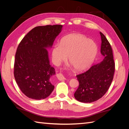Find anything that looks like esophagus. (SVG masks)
I'll list each match as a JSON object with an SVG mask.
<instances>
[{
	"instance_id": "obj_1",
	"label": "esophagus",
	"mask_w": 129,
	"mask_h": 129,
	"mask_svg": "<svg viewBox=\"0 0 129 129\" xmlns=\"http://www.w3.org/2000/svg\"><path fill=\"white\" fill-rule=\"evenodd\" d=\"M57 79L59 80H66V79L65 78V77L62 75L61 73H58V74H57L56 75Z\"/></svg>"
}]
</instances>
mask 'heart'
I'll return each instance as SVG.
<instances>
[{
	"label": "heart",
	"mask_w": 129,
	"mask_h": 129,
	"mask_svg": "<svg viewBox=\"0 0 129 129\" xmlns=\"http://www.w3.org/2000/svg\"><path fill=\"white\" fill-rule=\"evenodd\" d=\"M97 52L96 43L83 35L73 34L62 38L60 44L54 46L52 55L55 64L64 61L68 56L69 61L77 72L87 69L94 60Z\"/></svg>",
	"instance_id": "b5f03b06"
}]
</instances>
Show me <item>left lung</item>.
Masks as SVG:
<instances>
[{
    "mask_svg": "<svg viewBox=\"0 0 129 129\" xmlns=\"http://www.w3.org/2000/svg\"><path fill=\"white\" fill-rule=\"evenodd\" d=\"M100 35L101 53L104 57L87 71L76 75L79 86L74 97L79 102L91 103L101 99L108 91L114 78L115 66L112 49L104 35L101 32Z\"/></svg>",
    "mask_w": 129,
    "mask_h": 129,
    "instance_id": "1",
    "label": "left lung"
}]
</instances>
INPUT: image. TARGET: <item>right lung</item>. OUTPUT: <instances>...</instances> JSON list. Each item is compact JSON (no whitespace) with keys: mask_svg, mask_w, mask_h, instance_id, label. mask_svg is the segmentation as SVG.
<instances>
[{"mask_svg":"<svg viewBox=\"0 0 129 129\" xmlns=\"http://www.w3.org/2000/svg\"><path fill=\"white\" fill-rule=\"evenodd\" d=\"M62 25L34 27L19 44L15 55L14 75L25 95L34 100L44 99L53 91L50 78L55 74L49 64L47 48L51 47Z\"/></svg>","mask_w":129,"mask_h":129,"instance_id":"right-lung-1","label":"right lung"}]
</instances>
